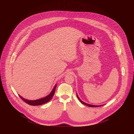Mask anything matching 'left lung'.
Here are the masks:
<instances>
[{"instance_id": "obj_1", "label": "left lung", "mask_w": 134, "mask_h": 134, "mask_svg": "<svg viewBox=\"0 0 134 134\" xmlns=\"http://www.w3.org/2000/svg\"><path fill=\"white\" fill-rule=\"evenodd\" d=\"M76 95H77V98L79 99V100H80V101L82 104H84V105H87V106H88V107H101V106H102V105H92V104H89L86 103L84 102L83 101H82L79 98V97H78V95H77V94H76Z\"/></svg>"}]
</instances>
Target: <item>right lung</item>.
<instances>
[{"mask_svg":"<svg viewBox=\"0 0 134 134\" xmlns=\"http://www.w3.org/2000/svg\"><path fill=\"white\" fill-rule=\"evenodd\" d=\"M57 86V84L54 86V87H53L52 91H51V92L48 95V96L42 98V99H40L38 100H28L26 99H24L23 98H22L20 95H19L20 97L21 98V99L23 100L25 102H26V103H27L29 105H42L43 104H44L48 102H49L53 97V95L54 94L55 92V88Z\"/></svg>","mask_w":134,"mask_h":134,"instance_id":"obj_1","label":"right lung"}]
</instances>
